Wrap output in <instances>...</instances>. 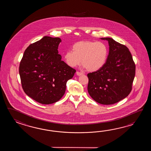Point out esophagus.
<instances>
[{"instance_id":"obj_1","label":"esophagus","mask_w":151,"mask_h":151,"mask_svg":"<svg viewBox=\"0 0 151 151\" xmlns=\"http://www.w3.org/2000/svg\"><path fill=\"white\" fill-rule=\"evenodd\" d=\"M76 74H77V76H82V75H83V73L79 72H76Z\"/></svg>"}]
</instances>
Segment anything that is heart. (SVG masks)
Returning <instances> with one entry per match:
<instances>
[{
    "label": "heart",
    "mask_w": 151,
    "mask_h": 151,
    "mask_svg": "<svg viewBox=\"0 0 151 151\" xmlns=\"http://www.w3.org/2000/svg\"><path fill=\"white\" fill-rule=\"evenodd\" d=\"M64 55L66 64L75 68L81 62L87 71L96 72L104 66L109 55V47L105 43L96 41H81L72 46Z\"/></svg>",
    "instance_id": "heart-1"
}]
</instances>
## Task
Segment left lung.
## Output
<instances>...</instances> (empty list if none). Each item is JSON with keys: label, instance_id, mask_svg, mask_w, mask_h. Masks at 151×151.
Here are the masks:
<instances>
[{"label": "left lung", "instance_id": "obj_1", "mask_svg": "<svg viewBox=\"0 0 151 151\" xmlns=\"http://www.w3.org/2000/svg\"><path fill=\"white\" fill-rule=\"evenodd\" d=\"M108 41L109 53L101 69L87 74L88 92L97 103L112 105L125 99L132 90L135 65L128 48L112 38Z\"/></svg>", "mask_w": 151, "mask_h": 151}]
</instances>
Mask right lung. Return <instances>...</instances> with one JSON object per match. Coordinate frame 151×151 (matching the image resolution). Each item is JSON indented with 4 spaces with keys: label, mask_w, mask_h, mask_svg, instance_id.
<instances>
[{
    "label": "right lung",
    "mask_w": 151,
    "mask_h": 151,
    "mask_svg": "<svg viewBox=\"0 0 151 151\" xmlns=\"http://www.w3.org/2000/svg\"><path fill=\"white\" fill-rule=\"evenodd\" d=\"M61 42L58 37H42L29 45L20 63L24 91L42 104H51L60 99L65 92L67 81L76 72L61 60L58 51Z\"/></svg>",
    "instance_id": "obj_1"
}]
</instances>
